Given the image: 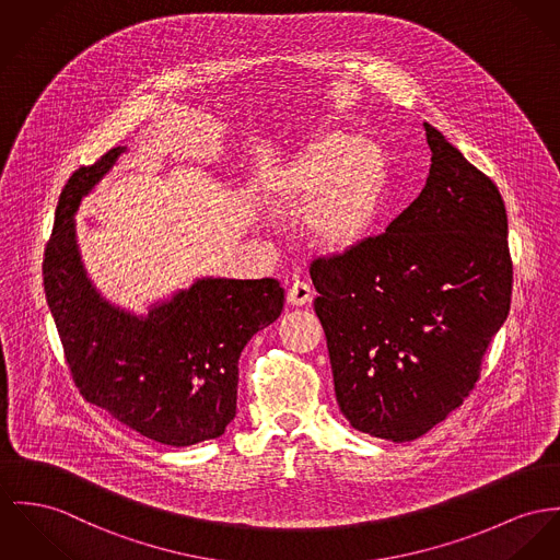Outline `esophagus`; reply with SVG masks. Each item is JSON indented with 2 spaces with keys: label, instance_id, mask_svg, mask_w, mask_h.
Returning <instances> with one entry per match:
<instances>
[{
  "label": "esophagus",
  "instance_id": "34e87169",
  "mask_svg": "<svg viewBox=\"0 0 560 560\" xmlns=\"http://www.w3.org/2000/svg\"><path fill=\"white\" fill-rule=\"evenodd\" d=\"M313 301V292H311V285L304 283V281H296L290 290H288V302L292 306H304L308 302Z\"/></svg>",
  "mask_w": 560,
  "mask_h": 560
}]
</instances>
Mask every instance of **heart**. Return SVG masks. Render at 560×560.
Listing matches in <instances>:
<instances>
[{"label": "heart", "mask_w": 560, "mask_h": 560, "mask_svg": "<svg viewBox=\"0 0 560 560\" xmlns=\"http://www.w3.org/2000/svg\"><path fill=\"white\" fill-rule=\"evenodd\" d=\"M387 180V155L377 140L335 131L302 151L283 174L277 200L294 211L308 206L304 228L311 241L326 252H347L375 228Z\"/></svg>", "instance_id": "heart-1"}]
</instances>
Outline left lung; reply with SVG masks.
<instances>
[{"label": "left lung", "mask_w": 560, "mask_h": 560, "mask_svg": "<svg viewBox=\"0 0 560 560\" xmlns=\"http://www.w3.org/2000/svg\"><path fill=\"white\" fill-rule=\"evenodd\" d=\"M424 129L432 158L420 196L384 234L311 264L341 413L394 443L463 405L512 302L497 185L439 129Z\"/></svg>", "instance_id": "left-lung-1"}]
</instances>
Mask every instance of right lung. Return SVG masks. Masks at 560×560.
<instances>
[{"label": "right lung", "mask_w": 560, "mask_h": 560, "mask_svg": "<svg viewBox=\"0 0 560 560\" xmlns=\"http://www.w3.org/2000/svg\"><path fill=\"white\" fill-rule=\"evenodd\" d=\"M128 147L79 168L59 196L44 254V292L74 384L91 405L158 443L185 447L221 436L236 416L238 358L283 311L275 279L200 277L133 313L86 275L77 213Z\"/></svg>", "instance_id": "add662e5"}]
</instances>
